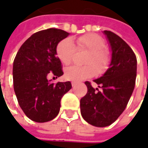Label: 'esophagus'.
I'll return each mask as SVG.
<instances>
[{"label": "esophagus", "instance_id": "34e87169", "mask_svg": "<svg viewBox=\"0 0 148 148\" xmlns=\"http://www.w3.org/2000/svg\"><path fill=\"white\" fill-rule=\"evenodd\" d=\"M71 86H72V87H74V86H77V83H76V82H71Z\"/></svg>", "mask_w": 148, "mask_h": 148}]
</instances>
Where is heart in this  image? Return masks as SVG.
Returning a JSON list of instances; mask_svg holds the SVG:
<instances>
[{"mask_svg": "<svg viewBox=\"0 0 148 148\" xmlns=\"http://www.w3.org/2000/svg\"><path fill=\"white\" fill-rule=\"evenodd\" d=\"M104 47V39L95 34H87L77 38V49L71 38L61 40L57 45L56 53L65 65L71 63L77 49L88 51L84 59V63L86 65L67 67L64 71V77L69 81L79 82L95 76L96 69L99 72H104L110 62V55Z\"/></svg>", "mask_w": 148, "mask_h": 148, "instance_id": "1", "label": "heart"}]
</instances>
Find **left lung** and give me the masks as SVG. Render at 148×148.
<instances>
[{"label": "left lung", "instance_id": "1", "mask_svg": "<svg viewBox=\"0 0 148 148\" xmlns=\"http://www.w3.org/2000/svg\"><path fill=\"white\" fill-rule=\"evenodd\" d=\"M112 49L110 68L95 80L99 88L86 82L87 93L80 101L83 119L95 127H106L114 122L128 105L137 76V58L128 43L116 34L105 30Z\"/></svg>", "mask_w": 148, "mask_h": 148}]
</instances>
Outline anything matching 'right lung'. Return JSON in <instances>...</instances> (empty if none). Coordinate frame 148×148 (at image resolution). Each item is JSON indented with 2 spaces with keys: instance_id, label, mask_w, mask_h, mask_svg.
Masks as SVG:
<instances>
[{
  "instance_id": "add662e5",
  "label": "right lung",
  "mask_w": 148,
  "mask_h": 148,
  "mask_svg": "<svg viewBox=\"0 0 148 148\" xmlns=\"http://www.w3.org/2000/svg\"><path fill=\"white\" fill-rule=\"evenodd\" d=\"M69 35L51 28L36 32L21 45L13 63V84L20 108L29 119L44 123L58 114L62 96L71 88L70 82H50L49 75H63L56 48Z\"/></svg>"
}]
</instances>
